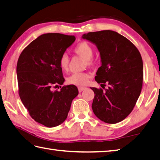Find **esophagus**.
<instances>
[{
  "mask_svg": "<svg viewBox=\"0 0 160 160\" xmlns=\"http://www.w3.org/2000/svg\"><path fill=\"white\" fill-rule=\"evenodd\" d=\"M86 89V87H78V92H82V91L84 89Z\"/></svg>",
  "mask_w": 160,
  "mask_h": 160,
  "instance_id": "obj_1",
  "label": "esophagus"
}]
</instances>
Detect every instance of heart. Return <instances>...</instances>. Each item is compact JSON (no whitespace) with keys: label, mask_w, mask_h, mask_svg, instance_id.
Returning a JSON list of instances; mask_svg holds the SVG:
<instances>
[{"label":"heart","mask_w":160,"mask_h":160,"mask_svg":"<svg viewBox=\"0 0 160 160\" xmlns=\"http://www.w3.org/2000/svg\"><path fill=\"white\" fill-rule=\"evenodd\" d=\"M73 51L77 55L81 56L85 59V65L88 67H92L95 64L96 60L93 58V48L89 43L87 42H82L74 47ZM69 64V58L68 56L64 53L60 55L59 58V65L61 69L64 71L68 70ZM91 78V75L86 72H78L74 73L67 78V82L70 84L77 86H82L86 84Z\"/></svg>","instance_id":"heart-1"}]
</instances>
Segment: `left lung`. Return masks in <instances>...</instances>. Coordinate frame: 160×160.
Segmentation results:
<instances>
[{"mask_svg":"<svg viewBox=\"0 0 160 160\" xmlns=\"http://www.w3.org/2000/svg\"><path fill=\"white\" fill-rule=\"evenodd\" d=\"M82 38L95 43L101 58L95 80L105 90L91 87L95 94L93 113L105 123H117L132 111L142 92V56L130 40L114 31L88 32Z\"/></svg>","mask_w":160,"mask_h":160,"instance_id":"8db88e82","label":"left lung"}]
</instances>
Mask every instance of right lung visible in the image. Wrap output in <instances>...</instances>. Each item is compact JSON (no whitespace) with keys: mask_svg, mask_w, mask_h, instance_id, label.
I'll return each mask as SVG.
<instances>
[{"mask_svg":"<svg viewBox=\"0 0 160 160\" xmlns=\"http://www.w3.org/2000/svg\"><path fill=\"white\" fill-rule=\"evenodd\" d=\"M75 40L73 35L42 34L23 50L18 59L20 98L32 118L48 128L63 123L72 101L78 94L77 87L73 84L52 91L64 82L59 58Z\"/></svg>","mask_w":160,"mask_h":160,"instance_id":"right-lung-1","label":"right lung"}]
</instances>
